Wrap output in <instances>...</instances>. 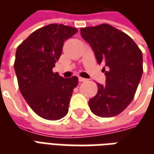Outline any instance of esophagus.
Instances as JSON below:
<instances>
[{
	"label": "esophagus",
	"instance_id": "obj_1",
	"mask_svg": "<svg viewBox=\"0 0 154 154\" xmlns=\"http://www.w3.org/2000/svg\"><path fill=\"white\" fill-rule=\"evenodd\" d=\"M78 80H79V82H85V81H87V79H85V78H83V77H78Z\"/></svg>",
	"mask_w": 154,
	"mask_h": 154
}]
</instances>
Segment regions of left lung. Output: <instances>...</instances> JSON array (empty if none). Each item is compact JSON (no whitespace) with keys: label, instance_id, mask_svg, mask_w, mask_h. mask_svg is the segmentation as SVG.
I'll return each mask as SVG.
<instances>
[{"label":"left lung","instance_id":"obj_1","mask_svg":"<svg viewBox=\"0 0 154 154\" xmlns=\"http://www.w3.org/2000/svg\"><path fill=\"white\" fill-rule=\"evenodd\" d=\"M81 35L91 45L97 63L107 68L106 84L97 83V94L89 100L91 110L100 117L117 116L131 103L138 88L142 51L129 35L108 24L82 28Z\"/></svg>","mask_w":154,"mask_h":154}]
</instances>
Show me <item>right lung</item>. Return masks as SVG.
Segmentation results:
<instances>
[{
  "label": "right lung",
  "instance_id": "obj_1",
  "mask_svg": "<svg viewBox=\"0 0 154 154\" xmlns=\"http://www.w3.org/2000/svg\"><path fill=\"white\" fill-rule=\"evenodd\" d=\"M77 32L71 26L50 24L33 32L16 49L14 67L20 91L32 110L45 119H60L68 111L78 78H63L53 67L64 41Z\"/></svg>",
  "mask_w": 154,
  "mask_h": 154
}]
</instances>
